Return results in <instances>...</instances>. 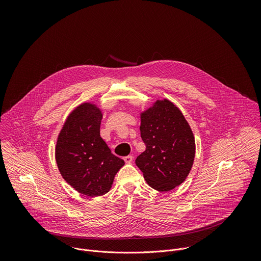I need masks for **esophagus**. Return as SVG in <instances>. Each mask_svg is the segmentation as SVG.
Listing matches in <instances>:
<instances>
[{
	"instance_id": "1",
	"label": "esophagus",
	"mask_w": 261,
	"mask_h": 261,
	"mask_svg": "<svg viewBox=\"0 0 261 261\" xmlns=\"http://www.w3.org/2000/svg\"><path fill=\"white\" fill-rule=\"evenodd\" d=\"M124 161H125L126 163H131V162L133 161V156H131V155H128V156L124 157Z\"/></svg>"
}]
</instances>
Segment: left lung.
<instances>
[{
	"mask_svg": "<svg viewBox=\"0 0 261 261\" xmlns=\"http://www.w3.org/2000/svg\"><path fill=\"white\" fill-rule=\"evenodd\" d=\"M145 151L135 160L150 187L164 192L188 176L195 157L193 132L181 111L169 100H157L140 115Z\"/></svg>",
	"mask_w": 261,
	"mask_h": 261,
	"instance_id": "8db88e82",
	"label": "left lung"
}]
</instances>
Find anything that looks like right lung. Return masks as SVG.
I'll use <instances>...</instances> for the list:
<instances>
[{"label":"right lung","instance_id":"1","mask_svg":"<svg viewBox=\"0 0 261 261\" xmlns=\"http://www.w3.org/2000/svg\"><path fill=\"white\" fill-rule=\"evenodd\" d=\"M101 110L83 103L67 118L57 140L56 161L64 179L77 192L96 197L107 193L125 162L100 136Z\"/></svg>","mask_w":261,"mask_h":261}]
</instances>
